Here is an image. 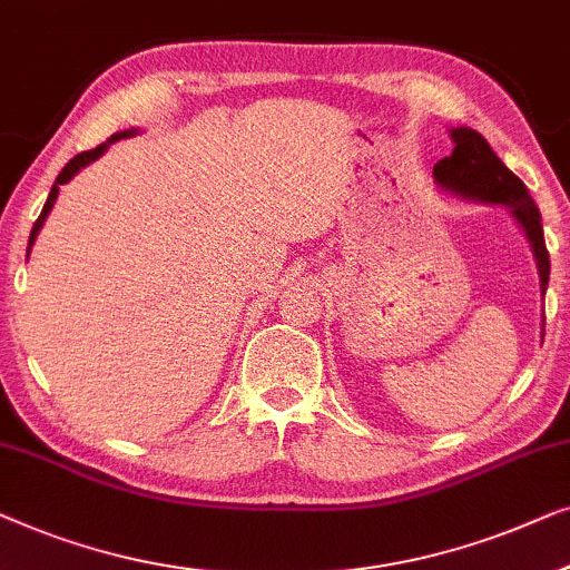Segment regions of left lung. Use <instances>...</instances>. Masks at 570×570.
Here are the masks:
<instances>
[{"instance_id": "obj_1", "label": "left lung", "mask_w": 570, "mask_h": 570, "mask_svg": "<svg viewBox=\"0 0 570 570\" xmlns=\"http://www.w3.org/2000/svg\"><path fill=\"white\" fill-rule=\"evenodd\" d=\"M452 155L439 159L434 165L436 183L464 198H475V202L483 204H503L511 208V214L517 216L529 243H532L537 268H540V288L544 294L550 278V255L548 247H544L540 208L534 206L527 186L495 157L491 144L472 128H452Z\"/></svg>"}]
</instances>
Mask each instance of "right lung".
<instances>
[{
	"mask_svg": "<svg viewBox=\"0 0 570 570\" xmlns=\"http://www.w3.org/2000/svg\"><path fill=\"white\" fill-rule=\"evenodd\" d=\"M124 136H131V131L114 134V136H110V139H108L106 144H100V147H95V149H87V151H79L77 157H71V159H69L67 167H63V170L59 173V178H56L53 188H51V194H48V202L43 204V212H41V216H38L36 224H33V232H30V239H28V245H33V243H36V235H38V232H41L43 222H46V216H48V212H51V206H53V202H56V196H59V186H63V183L75 178V173L82 170L85 165H90L92 159H98V157L102 155V151L108 149V144H114V141H118V139H124ZM28 253H30V250H28Z\"/></svg>",
	"mask_w": 570,
	"mask_h": 570,
	"instance_id": "right-lung-1",
	"label": "right lung"
}]
</instances>
